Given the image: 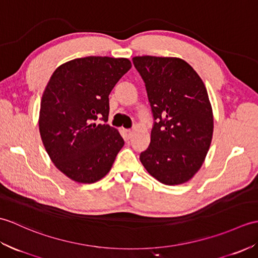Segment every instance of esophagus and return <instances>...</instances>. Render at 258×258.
Listing matches in <instances>:
<instances>
[{
	"instance_id": "34e87169",
	"label": "esophagus",
	"mask_w": 258,
	"mask_h": 258,
	"mask_svg": "<svg viewBox=\"0 0 258 258\" xmlns=\"http://www.w3.org/2000/svg\"><path fill=\"white\" fill-rule=\"evenodd\" d=\"M123 133H124V138H125L126 140H130L131 138H132V135H133L132 131H130V130H124Z\"/></svg>"
}]
</instances>
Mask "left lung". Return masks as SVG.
<instances>
[{"label":"left lung","instance_id":"1","mask_svg":"<svg viewBox=\"0 0 258 258\" xmlns=\"http://www.w3.org/2000/svg\"><path fill=\"white\" fill-rule=\"evenodd\" d=\"M149 97L153 127L140 160L166 185L187 182L201 168L213 136V113L206 87L188 63L176 57L135 56Z\"/></svg>","mask_w":258,"mask_h":258}]
</instances>
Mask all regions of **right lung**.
Instances as JSON below:
<instances>
[{"label": "right lung", "instance_id": "obj_1", "mask_svg": "<svg viewBox=\"0 0 258 258\" xmlns=\"http://www.w3.org/2000/svg\"><path fill=\"white\" fill-rule=\"evenodd\" d=\"M131 68L127 58L87 56L58 67L48 81L41 101V138L52 162L75 182L105 176L124 145L117 130L106 124L108 95Z\"/></svg>", "mask_w": 258, "mask_h": 258}]
</instances>
